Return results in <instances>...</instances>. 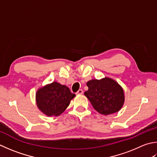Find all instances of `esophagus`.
Returning a JSON list of instances; mask_svg holds the SVG:
<instances>
[{"label":"esophagus","instance_id":"34e87169","mask_svg":"<svg viewBox=\"0 0 157 157\" xmlns=\"http://www.w3.org/2000/svg\"><path fill=\"white\" fill-rule=\"evenodd\" d=\"M77 94H83V90L82 89H79V90L76 93Z\"/></svg>","mask_w":157,"mask_h":157}]
</instances>
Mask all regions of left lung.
I'll return each instance as SVG.
<instances>
[{
	"label": "left lung",
	"instance_id": "1",
	"mask_svg": "<svg viewBox=\"0 0 157 157\" xmlns=\"http://www.w3.org/2000/svg\"><path fill=\"white\" fill-rule=\"evenodd\" d=\"M88 90L84 95L94 109L102 115H110L121 109L124 103V92L118 83L108 77L93 79L86 83Z\"/></svg>",
	"mask_w": 157,
	"mask_h": 157
}]
</instances>
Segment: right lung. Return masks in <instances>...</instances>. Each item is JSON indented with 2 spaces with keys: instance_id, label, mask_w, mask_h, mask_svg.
<instances>
[{
  "instance_id": "right-lung-1",
  "label": "right lung",
  "mask_w": 157,
  "mask_h": 157,
  "mask_svg": "<svg viewBox=\"0 0 157 157\" xmlns=\"http://www.w3.org/2000/svg\"><path fill=\"white\" fill-rule=\"evenodd\" d=\"M75 94L70 89L57 82L39 88L36 93L38 109L45 115L56 117L65 111Z\"/></svg>"
}]
</instances>
